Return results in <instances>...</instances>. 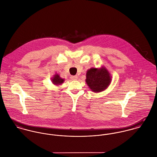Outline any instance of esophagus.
Here are the masks:
<instances>
[{
	"mask_svg": "<svg viewBox=\"0 0 157 157\" xmlns=\"http://www.w3.org/2000/svg\"><path fill=\"white\" fill-rule=\"evenodd\" d=\"M70 78H71L72 80H77L78 78V76H76V75H75V76H70Z\"/></svg>",
	"mask_w": 157,
	"mask_h": 157,
	"instance_id": "1",
	"label": "esophagus"
}]
</instances>
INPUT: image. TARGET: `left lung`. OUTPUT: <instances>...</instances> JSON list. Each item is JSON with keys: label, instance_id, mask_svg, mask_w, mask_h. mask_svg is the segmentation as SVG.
<instances>
[{"label": "left lung", "instance_id": "8db88e82", "mask_svg": "<svg viewBox=\"0 0 157 157\" xmlns=\"http://www.w3.org/2000/svg\"><path fill=\"white\" fill-rule=\"evenodd\" d=\"M86 81L91 91L99 93L109 86L111 81V76L104 67L99 69L91 68L87 70Z\"/></svg>", "mask_w": 157, "mask_h": 157}]
</instances>
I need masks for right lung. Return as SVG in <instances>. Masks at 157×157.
<instances>
[{
    "label": "right lung",
    "mask_w": 157,
    "mask_h": 157,
    "mask_svg": "<svg viewBox=\"0 0 157 157\" xmlns=\"http://www.w3.org/2000/svg\"><path fill=\"white\" fill-rule=\"evenodd\" d=\"M64 81V79L61 78L58 74L54 75L53 77L52 78V82L53 84L56 86H59L62 84Z\"/></svg>",
    "instance_id": "add662e5"
}]
</instances>
